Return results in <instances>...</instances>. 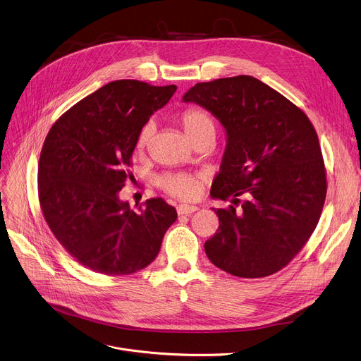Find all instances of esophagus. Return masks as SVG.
I'll use <instances>...</instances> for the list:
<instances>
[{
    "instance_id": "obj_1",
    "label": "esophagus",
    "mask_w": 361,
    "mask_h": 361,
    "mask_svg": "<svg viewBox=\"0 0 361 361\" xmlns=\"http://www.w3.org/2000/svg\"><path fill=\"white\" fill-rule=\"evenodd\" d=\"M199 207L197 206H191V204H180L177 207V213L178 214H190V213H195Z\"/></svg>"
}]
</instances>
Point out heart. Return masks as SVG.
I'll list each match as a JSON object with an SVG mask.
<instances>
[{
    "instance_id": "heart-1",
    "label": "heart",
    "mask_w": 361,
    "mask_h": 361,
    "mask_svg": "<svg viewBox=\"0 0 361 361\" xmlns=\"http://www.w3.org/2000/svg\"><path fill=\"white\" fill-rule=\"evenodd\" d=\"M181 123L184 126L185 133L190 139H195L204 133L214 135V123L212 117L199 109H188L181 114ZM154 135V123L148 122L143 126L137 135V148H145ZM158 185L164 188L168 195L183 200H193L200 193L202 178L191 174L183 173H171L162 174L157 180Z\"/></svg>"
}]
</instances>
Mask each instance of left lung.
Here are the masks:
<instances>
[{"label": "left lung", "mask_w": 361, "mask_h": 361, "mask_svg": "<svg viewBox=\"0 0 361 361\" xmlns=\"http://www.w3.org/2000/svg\"><path fill=\"white\" fill-rule=\"evenodd\" d=\"M219 120L226 148L212 199L239 203L213 209L219 229L204 243L221 270L245 279L287 266L321 218L326 178L318 135L307 116L250 75L199 82L183 97Z\"/></svg>", "instance_id": "1"}]
</instances>
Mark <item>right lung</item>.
Returning <instances> with one entry per match:
<instances>
[{
	"mask_svg": "<svg viewBox=\"0 0 361 361\" xmlns=\"http://www.w3.org/2000/svg\"><path fill=\"white\" fill-rule=\"evenodd\" d=\"M136 80L109 82L62 114L39 159V200L61 245L84 267L136 273L157 258L177 210L151 199L132 210L118 199L140 129L176 92Z\"/></svg>",
	"mask_w": 361,
	"mask_h": 361,
	"instance_id": "add662e5",
	"label": "right lung"
}]
</instances>
